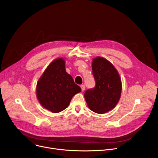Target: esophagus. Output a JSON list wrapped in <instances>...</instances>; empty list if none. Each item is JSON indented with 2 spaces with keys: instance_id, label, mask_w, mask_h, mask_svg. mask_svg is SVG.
Segmentation results:
<instances>
[{
  "instance_id": "1",
  "label": "esophagus",
  "mask_w": 158,
  "mask_h": 158,
  "mask_svg": "<svg viewBox=\"0 0 158 158\" xmlns=\"http://www.w3.org/2000/svg\"><path fill=\"white\" fill-rule=\"evenodd\" d=\"M81 88L82 91H84V90H85V85H81Z\"/></svg>"
}]
</instances>
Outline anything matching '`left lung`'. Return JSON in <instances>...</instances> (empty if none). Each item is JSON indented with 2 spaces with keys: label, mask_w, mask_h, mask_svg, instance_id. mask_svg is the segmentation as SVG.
Returning a JSON list of instances; mask_svg holds the SVG:
<instances>
[{
  "label": "left lung",
  "mask_w": 158,
  "mask_h": 158,
  "mask_svg": "<svg viewBox=\"0 0 158 158\" xmlns=\"http://www.w3.org/2000/svg\"><path fill=\"white\" fill-rule=\"evenodd\" d=\"M92 69L96 85L87 90L84 98L92 111L104 114L114 108L119 102L122 91L121 80L114 66L103 57L93 59Z\"/></svg>",
  "instance_id": "8db88e82"
}]
</instances>
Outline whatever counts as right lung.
Listing matches in <instances>:
<instances>
[{
  "label": "right lung",
  "instance_id": "right-lung-1",
  "mask_svg": "<svg viewBox=\"0 0 158 158\" xmlns=\"http://www.w3.org/2000/svg\"><path fill=\"white\" fill-rule=\"evenodd\" d=\"M81 91L72 76L65 71V60H53L37 83V98L42 107L54 113L69 106L73 97Z\"/></svg>",
  "mask_w": 158,
  "mask_h": 158
}]
</instances>
